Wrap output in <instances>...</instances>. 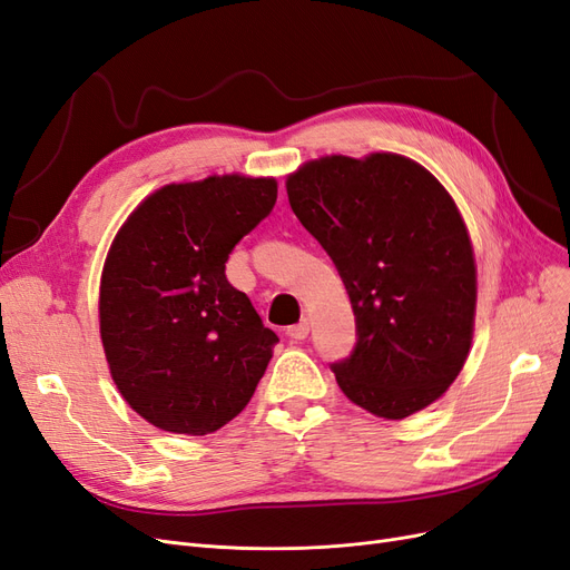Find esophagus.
<instances>
[{
    "label": "esophagus",
    "instance_id": "34e87169",
    "mask_svg": "<svg viewBox=\"0 0 570 570\" xmlns=\"http://www.w3.org/2000/svg\"><path fill=\"white\" fill-rule=\"evenodd\" d=\"M286 334H288V338H293V341H303V338H307V334H309V322H307V320H301L298 324L288 326V328H286Z\"/></svg>",
    "mask_w": 570,
    "mask_h": 570
}]
</instances>
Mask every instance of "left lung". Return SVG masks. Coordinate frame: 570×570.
<instances>
[{
	"label": "left lung",
	"mask_w": 570,
	"mask_h": 570,
	"mask_svg": "<svg viewBox=\"0 0 570 570\" xmlns=\"http://www.w3.org/2000/svg\"><path fill=\"white\" fill-rule=\"evenodd\" d=\"M286 191L355 312V347L332 364L341 391L385 419L429 407L462 372L473 336V248L454 200L395 154L309 160Z\"/></svg>",
	"instance_id": "left-lung-1"
}]
</instances>
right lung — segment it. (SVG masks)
Here are the masks:
<instances>
[{
	"label": "right lung",
	"instance_id": "1",
	"mask_svg": "<svg viewBox=\"0 0 570 570\" xmlns=\"http://www.w3.org/2000/svg\"><path fill=\"white\" fill-rule=\"evenodd\" d=\"M274 204V179L208 177L158 189L118 232L101 274V343L120 395L149 424L206 435L258 389L279 338L225 263Z\"/></svg>",
	"mask_w": 570,
	"mask_h": 570
}]
</instances>
